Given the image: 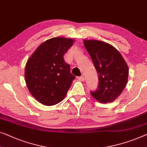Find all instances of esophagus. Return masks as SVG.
<instances>
[{
  "instance_id": "obj_1",
  "label": "esophagus",
  "mask_w": 147,
  "mask_h": 147,
  "mask_svg": "<svg viewBox=\"0 0 147 147\" xmlns=\"http://www.w3.org/2000/svg\"><path fill=\"white\" fill-rule=\"evenodd\" d=\"M78 79L80 81H82V82H84L85 81V78L84 77V76H80V77H78Z\"/></svg>"
}]
</instances>
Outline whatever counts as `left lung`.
<instances>
[{"label":"left lung","mask_w":147,"mask_h":147,"mask_svg":"<svg viewBox=\"0 0 147 147\" xmlns=\"http://www.w3.org/2000/svg\"><path fill=\"white\" fill-rule=\"evenodd\" d=\"M84 46L92 59L99 84L92 96L102 103H110L122 93L128 80L129 68L119 52L99 40H84Z\"/></svg>","instance_id":"left-lung-1"}]
</instances>
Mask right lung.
I'll use <instances>...</instances> for the list:
<instances>
[{
    "label": "right lung",
    "mask_w": 147,
    "mask_h": 147,
    "mask_svg": "<svg viewBox=\"0 0 147 147\" xmlns=\"http://www.w3.org/2000/svg\"><path fill=\"white\" fill-rule=\"evenodd\" d=\"M74 40L53 38L38 46L28 60L25 80L32 96L45 105H54L64 98L76 78L63 56Z\"/></svg>",
    "instance_id": "right-lung-1"
}]
</instances>
